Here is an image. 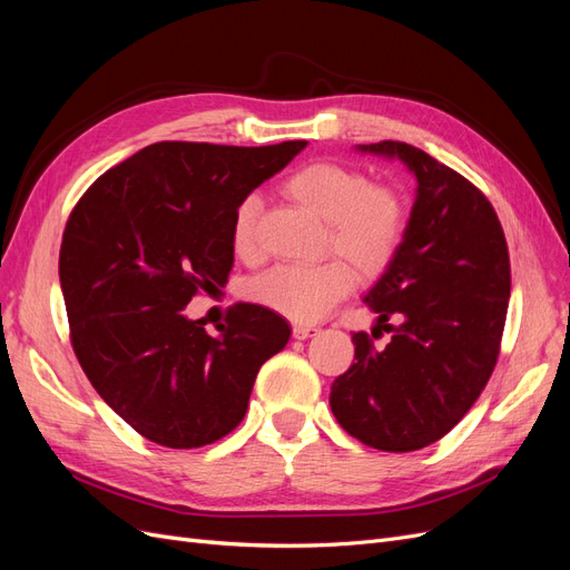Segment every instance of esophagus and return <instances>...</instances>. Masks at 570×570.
I'll list each match as a JSON object with an SVG mask.
<instances>
[{
    "label": "esophagus",
    "instance_id": "34e87169",
    "mask_svg": "<svg viewBox=\"0 0 570 570\" xmlns=\"http://www.w3.org/2000/svg\"><path fill=\"white\" fill-rule=\"evenodd\" d=\"M314 331L316 327L308 323H292V337H297V340H306Z\"/></svg>",
    "mask_w": 570,
    "mask_h": 570
}]
</instances>
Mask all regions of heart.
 I'll return each mask as SVG.
<instances>
[{
	"mask_svg": "<svg viewBox=\"0 0 570 570\" xmlns=\"http://www.w3.org/2000/svg\"><path fill=\"white\" fill-rule=\"evenodd\" d=\"M283 193L325 220L323 249L342 257L314 266L283 264L254 278L249 297L292 321L312 323L350 295L358 278H377L396 258L406 235V202L392 185L371 183L364 170L337 161H308L283 180ZM262 202L245 197L230 223L239 258L258 254L256 216Z\"/></svg>",
	"mask_w": 570,
	"mask_h": 570,
	"instance_id": "b5f03b06",
	"label": "heart"
}]
</instances>
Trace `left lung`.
<instances>
[{
  "instance_id": "1",
  "label": "left lung",
  "mask_w": 570,
  "mask_h": 570,
  "mask_svg": "<svg viewBox=\"0 0 570 570\" xmlns=\"http://www.w3.org/2000/svg\"><path fill=\"white\" fill-rule=\"evenodd\" d=\"M361 151L402 159L419 195L400 254L366 295L393 340L383 351L352 335L354 364L331 385L352 438L381 452H416L469 413L497 366L511 295L509 247L494 206L423 149L383 140Z\"/></svg>"
}]
</instances>
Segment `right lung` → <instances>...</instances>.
<instances>
[{"instance_id":"obj_1","label":"right lung","mask_w":570,"mask_h":570,"mask_svg":"<svg viewBox=\"0 0 570 570\" xmlns=\"http://www.w3.org/2000/svg\"><path fill=\"white\" fill-rule=\"evenodd\" d=\"M304 147L154 142L73 206L59 252L73 352L142 438L170 450L226 438L245 419L258 368L287 344V321L266 306L233 304L220 337L185 306L228 281L237 204Z\"/></svg>"}]
</instances>
